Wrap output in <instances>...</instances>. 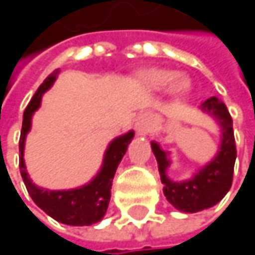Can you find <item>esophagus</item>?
Listing matches in <instances>:
<instances>
[{
  "mask_svg": "<svg viewBox=\"0 0 255 255\" xmlns=\"http://www.w3.org/2000/svg\"><path fill=\"white\" fill-rule=\"evenodd\" d=\"M153 124H155V120L150 114H141L135 123V128H137V132L140 135H146L152 128H153Z\"/></svg>",
  "mask_w": 255,
  "mask_h": 255,
  "instance_id": "1",
  "label": "esophagus"
}]
</instances>
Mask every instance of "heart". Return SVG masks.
Here are the masks:
<instances>
[{
    "label": "heart",
    "mask_w": 255,
    "mask_h": 255,
    "mask_svg": "<svg viewBox=\"0 0 255 255\" xmlns=\"http://www.w3.org/2000/svg\"><path fill=\"white\" fill-rule=\"evenodd\" d=\"M140 79L144 85H147L149 88H164L171 82V91L174 94H186L190 88V82L186 77H174V74L171 71L167 69H161V68H150L147 71H144Z\"/></svg>",
    "instance_id": "heart-1"
}]
</instances>
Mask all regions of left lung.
Instances as JSON below:
<instances>
[{"mask_svg": "<svg viewBox=\"0 0 255 255\" xmlns=\"http://www.w3.org/2000/svg\"><path fill=\"white\" fill-rule=\"evenodd\" d=\"M202 109L214 115L223 131L220 150L213 162L205 165L196 176L186 181H171L165 171L170 165L167 153L158 143H152L153 155L158 161V170L164 184V195L168 202L183 213H198L214 207L229 192L233 180V167L236 159V144L233 135V123L225 103L211 97Z\"/></svg>", "mask_w": 255, "mask_h": 255, "instance_id": "obj_1", "label": "left lung"}]
</instances>
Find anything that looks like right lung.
Segmentation results:
<instances>
[{"label":"right lung","mask_w":255,"mask_h":255,"mask_svg":"<svg viewBox=\"0 0 255 255\" xmlns=\"http://www.w3.org/2000/svg\"><path fill=\"white\" fill-rule=\"evenodd\" d=\"M57 74H59V71H53L44 79V82L38 87L36 93L30 99L29 105L26 106L25 114H23V123H22L20 140H19V168H20L22 178L25 181L27 193L33 199V202L41 210H44L50 217H53L54 220H57L63 225L90 226L93 223L100 222L108 210V205L111 201L112 180L117 173L118 164L121 162L123 156L126 155L128 144L131 143V140L134 137V132L129 131L127 134L115 138L109 144L100 173L88 184H85L79 189H74V190H57V192L36 187L26 174L25 161H23L25 138L27 131L30 129L32 114L38 109L42 94L53 85Z\"/></svg>","instance_id":"add662e5"}]
</instances>
